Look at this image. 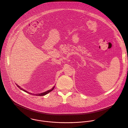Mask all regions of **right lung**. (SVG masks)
Listing matches in <instances>:
<instances>
[{
    "label": "right lung",
    "mask_w": 128,
    "mask_h": 128,
    "mask_svg": "<svg viewBox=\"0 0 128 128\" xmlns=\"http://www.w3.org/2000/svg\"><path fill=\"white\" fill-rule=\"evenodd\" d=\"M16 84V86H17L18 87H19V88H20L21 90H24V92H27V93H28V94H31V95H36V96H44V95H46V94H48V93H50L51 91H52L53 90H54V86L52 89H50V90H48V91H46V92H44V93H40V94H32V93H29V92H28L27 91H26V90H24L23 88H21L20 86H18L17 84Z\"/></svg>",
    "instance_id": "1"
}]
</instances>
